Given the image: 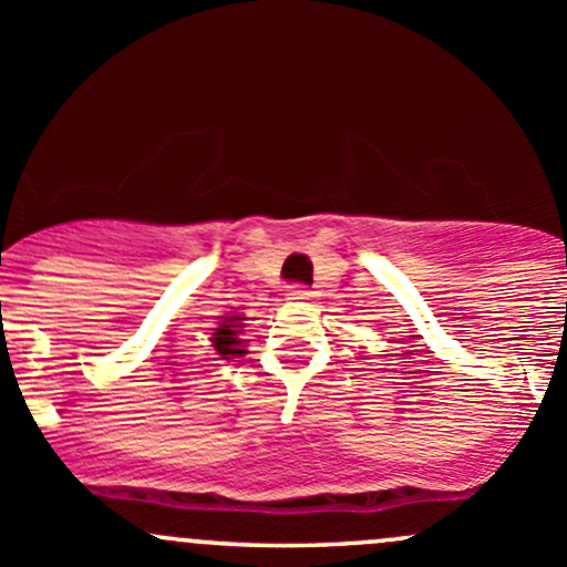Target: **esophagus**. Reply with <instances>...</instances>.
Returning a JSON list of instances; mask_svg holds the SVG:
<instances>
[{
  "instance_id": "34e87169",
  "label": "esophagus",
  "mask_w": 567,
  "mask_h": 567,
  "mask_svg": "<svg viewBox=\"0 0 567 567\" xmlns=\"http://www.w3.org/2000/svg\"><path fill=\"white\" fill-rule=\"evenodd\" d=\"M285 296H288V301H307L312 293H309L307 285H290Z\"/></svg>"
}]
</instances>
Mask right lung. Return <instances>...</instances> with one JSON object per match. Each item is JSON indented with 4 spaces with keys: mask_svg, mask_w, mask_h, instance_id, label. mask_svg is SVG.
<instances>
[{
    "mask_svg": "<svg viewBox=\"0 0 567 567\" xmlns=\"http://www.w3.org/2000/svg\"><path fill=\"white\" fill-rule=\"evenodd\" d=\"M238 320L244 318H225V323L219 326V329H214V350H217V355H223V359H236V355H241L244 350L238 348V339H236V329H238Z\"/></svg>",
    "mask_w": 567,
    "mask_h": 567,
    "instance_id": "right-lung-1",
    "label": "right lung"
}]
</instances>
